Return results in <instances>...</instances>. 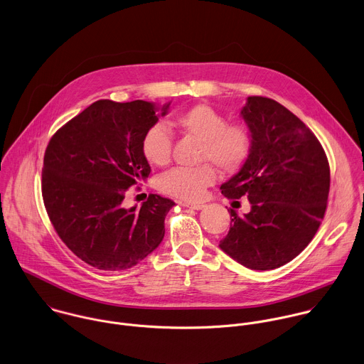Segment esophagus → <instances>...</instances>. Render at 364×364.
Returning a JSON list of instances; mask_svg holds the SVG:
<instances>
[{
	"mask_svg": "<svg viewBox=\"0 0 364 364\" xmlns=\"http://www.w3.org/2000/svg\"><path fill=\"white\" fill-rule=\"evenodd\" d=\"M183 207H187V208H191V210H203L205 205L204 204H190V203H181Z\"/></svg>",
	"mask_w": 364,
	"mask_h": 364,
	"instance_id": "1",
	"label": "esophagus"
}]
</instances>
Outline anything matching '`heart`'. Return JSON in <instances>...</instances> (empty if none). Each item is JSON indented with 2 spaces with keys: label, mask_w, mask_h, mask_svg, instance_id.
I'll list each match as a JSON object with an SVG mask.
<instances>
[{
  "label": "heart",
  "mask_w": 364,
  "mask_h": 364,
  "mask_svg": "<svg viewBox=\"0 0 364 364\" xmlns=\"http://www.w3.org/2000/svg\"><path fill=\"white\" fill-rule=\"evenodd\" d=\"M173 125L187 136L201 142L200 161H213L225 173L236 171L247 160L253 136L243 122H228L226 117L215 108L200 104L177 115ZM173 136L160 124L150 127L142 139V153L153 166H166L171 157ZM217 180V171L211 164L196 168L177 167L157 180L161 193L186 201H200L208 187Z\"/></svg>",
  "instance_id": "obj_1"
}]
</instances>
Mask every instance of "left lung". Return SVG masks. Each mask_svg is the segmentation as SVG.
<instances>
[{
	"mask_svg": "<svg viewBox=\"0 0 364 364\" xmlns=\"http://www.w3.org/2000/svg\"><path fill=\"white\" fill-rule=\"evenodd\" d=\"M242 118L252 131V151L240 171L220 186L229 200L243 196L252 210L232 225L219 247L252 270H273L298 256L326 211L331 170L312 131L286 107L247 97Z\"/></svg>",
	"mask_w": 364,
	"mask_h": 364,
	"instance_id": "8db88e82",
	"label": "left lung"
}]
</instances>
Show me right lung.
<instances>
[{"instance_id": "obj_1", "label": "right lung", "mask_w": 364, "mask_h": 364, "mask_svg": "<svg viewBox=\"0 0 364 364\" xmlns=\"http://www.w3.org/2000/svg\"><path fill=\"white\" fill-rule=\"evenodd\" d=\"M156 111L142 100H100L65 124L46 147V213L65 245L95 269L134 267L163 240L164 218L174 201L150 194L141 210L122 207L128 188L150 174L142 139L159 121Z\"/></svg>"}]
</instances>
